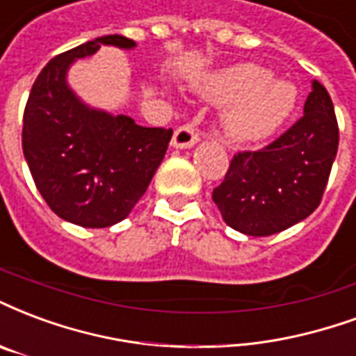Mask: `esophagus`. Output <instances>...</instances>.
Returning a JSON list of instances; mask_svg holds the SVG:
<instances>
[{
	"mask_svg": "<svg viewBox=\"0 0 356 356\" xmlns=\"http://www.w3.org/2000/svg\"><path fill=\"white\" fill-rule=\"evenodd\" d=\"M200 141V136L196 128L191 124L181 126L175 130L173 138H171V147L175 149H188V147H194V145Z\"/></svg>",
	"mask_w": 356,
	"mask_h": 356,
	"instance_id": "34e87169",
	"label": "esophagus"
}]
</instances>
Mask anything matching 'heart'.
<instances>
[{
    "instance_id": "1",
    "label": "heart",
    "mask_w": 356,
    "mask_h": 356,
    "mask_svg": "<svg viewBox=\"0 0 356 356\" xmlns=\"http://www.w3.org/2000/svg\"><path fill=\"white\" fill-rule=\"evenodd\" d=\"M200 92L217 104H230L222 113L225 134L239 143H252L279 130L298 104V88L289 81H272V73L254 64L220 71Z\"/></svg>"
}]
</instances>
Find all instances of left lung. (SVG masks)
<instances>
[{"mask_svg":"<svg viewBox=\"0 0 356 356\" xmlns=\"http://www.w3.org/2000/svg\"><path fill=\"white\" fill-rule=\"evenodd\" d=\"M338 120L318 81L304 117L260 151L238 152L213 202L225 222L245 236H272L298 225L321 204L338 152Z\"/></svg>","mask_w":356,"mask_h":356,"instance_id":"8db88e82","label":"left lung"}]
</instances>
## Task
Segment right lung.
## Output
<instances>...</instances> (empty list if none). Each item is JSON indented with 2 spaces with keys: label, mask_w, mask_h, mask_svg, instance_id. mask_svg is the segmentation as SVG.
<instances>
[{
  "label": "right lung",
  "mask_w": 356,
  "mask_h": 356,
  "mask_svg": "<svg viewBox=\"0 0 356 356\" xmlns=\"http://www.w3.org/2000/svg\"><path fill=\"white\" fill-rule=\"evenodd\" d=\"M102 44L136 49L124 35H104L58 54L35 79L24 109L22 151L33 183L58 217L83 228H107L130 215L173 134L90 107L73 92L70 67Z\"/></svg>",
  "instance_id": "right-lung-1"
}]
</instances>
